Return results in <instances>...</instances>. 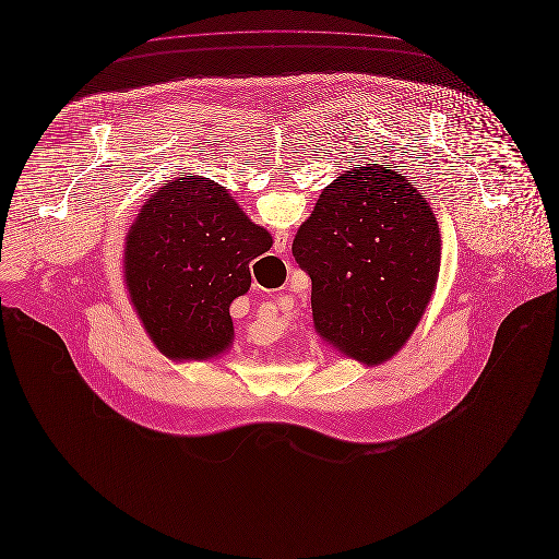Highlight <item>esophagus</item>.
I'll list each match as a JSON object with an SVG mask.
<instances>
[{
    "mask_svg": "<svg viewBox=\"0 0 559 559\" xmlns=\"http://www.w3.org/2000/svg\"><path fill=\"white\" fill-rule=\"evenodd\" d=\"M286 241H288V234L280 231V234H277V237H275V250H277V252H282V250L286 248Z\"/></svg>",
    "mask_w": 559,
    "mask_h": 559,
    "instance_id": "esophagus-1",
    "label": "esophagus"
}]
</instances>
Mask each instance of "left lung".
Masks as SVG:
<instances>
[{
    "label": "left lung",
    "instance_id": "obj_1",
    "mask_svg": "<svg viewBox=\"0 0 559 559\" xmlns=\"http://www.w3.org/2000/svg\"><path fill=\"white\" fill-rule=\"evenodd\" d=\"M318 334L366 366L400 352L438 284L441 236L406 177L366 164L332 180L293 243Z\"/></svg>",
    "mask_w": 559,
    "mask_h": 559
}]
</instances>
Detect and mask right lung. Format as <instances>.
I'll list each match as a JSON object with an SVG mask.
<instances>
[{
    "label": "right lung",
    "mask_w": 559,
    "mask_h": 559,
    "mask_svg": "<svg viewBox=\"0 0 559 559\" xmlns=\"http://www.w3.org/2000/svg\"><path fill=\"white\" fill-rule=\"evenodd\" d=\"M271 243L218 182L178 177L159 187L123 250L128 294L153 345L175 361L227 352L229 305L250 290V261Z\"/></svg>",
    "instance_id": "obj_1"
}]
</instances>
